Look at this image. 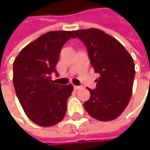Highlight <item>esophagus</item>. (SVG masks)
<instances>
[{
	"instance_id": "34e87169",
	"label": "esophagus",
	"mask_w": 150,
	"mask_h": 150,
	"mask_svg": "<svg viewBox=\"0 0 150 150\" xmlns=\"http://www.w3.org/2000/svg\"><path fill=\"white\" fill-rule=\"evenodd\" d=\"M81 87V86H74V88H75V90H78V89H80Z\"/></svg>"
}]
</instances>
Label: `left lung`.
Masks as SVG:
<instances>
[{
	"mask_svg": "<svg viewBox=\"0 0 150 150\" xmlns=\"http://www.w3.org/2000/svg\"><path fill=\"white\" fill-rule=\"evenodd\" d=\"M87 47L90 64L100 77L96 88H88L84 108L89 115L107 122L117 118L128 106L135 78L133 58L116 39L96 28L74 31Z\"/></svg>",
	"mask_w": 150,
	"mask_h": 150,
	"instance_id": "left-lung-1",
	"label": "left lung"
}]
</instances>
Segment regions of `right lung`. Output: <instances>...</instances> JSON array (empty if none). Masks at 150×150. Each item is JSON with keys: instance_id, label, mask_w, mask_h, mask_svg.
<instances>
[{"instance_id": "1", "label": "right lung", "mask_w": 150, "mask_h": 150, "mask_svg": "<svg viewBox=\"0 0 150 150\" xmlns=\"http://www.w3.org/2000/svg\"><path fill=\"white\" fill-rule=\"evenodd\" d=\"M74 31H50L27 45L14 62L13 82L17 98L35 123L50 127L65 116L67 103L74 89L51 80L63 45L75 38Z\"/></svg>"}]
</instances>
